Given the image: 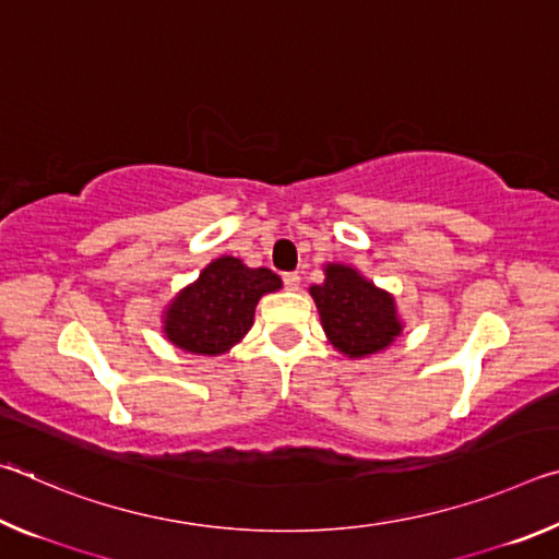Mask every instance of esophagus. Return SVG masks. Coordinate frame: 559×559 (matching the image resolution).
<instances>
[{
	"instance_id": "obj_1",
	"label": "esophagus",
	"mask_w": 559,
	"mask_h": 559,
	"mask_svg": "<svg viewBox=\"0 0 559 559\" xmlns=\"http://www.w3.org/2000/svg\"><path fill=\"white\" fill-rule=\"evenodd\" d=\"M283 286H286L288 290H298V286H300V276L296 271H290V273H283Z\"/></svg>"
}]
</instances>
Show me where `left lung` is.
<instances>
[{"instance_id":"8db88e82","label":"left lung","mask_w":559,"mask_h":559,"mask_svg":"<svg viewBox=\"0 0 559 559\" xmlns=\"http://www.w3.org/2000/svg\"><path fill=\"white\" fill-rule=\"evenodd\" d=\"M320 323L337 353L370 357L402 335L392 293L377 288L362 273L345 263H328L325 281L310 286Z\"/></svg>"}]
</instances>
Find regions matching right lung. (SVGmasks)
<instances>
[{"label": "right lung", "instance_id": "right-lung-1", "mask_svg": "<svg viewBox=\"0 0 559 559\" xmlns=\"http://www.w3.org/2000/svg\"><path fill=\"white\" fill-rule=\"evenodd\" d=\"M278 288L281 278L271 269H249L234 257L214 259L167 306L165 337L192 355L229 353L251 330L261 296Z\"/></svg>", "mask_w": 559, "mask_h": 559}]
</instances>
